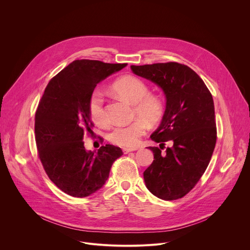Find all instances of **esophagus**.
I'll return each instance as SVG.
<instances>
[{
  "mask_svg": "<svg viewBox=\"0 0 250 250\" xmlns=\"http://www.w3.org/2000/svg\"><path fill=\"white\" fill-rule=\"evenodd\" d=\"M136 150H137V148H124V149H123V152H124L125 154H127V153H129V152L136 151Z\"/></svg>",
  "mask_w": 250,
  "mask_h": 250,
  "instance_id": "34e87169",
  "label": "esophagus"
}]
</instances>
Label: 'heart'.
Returning <instances> with one entry per match:
<instances>
[{"label":"heart","mask_w":250,"mask_h":250,"mask_svg":"<svg viewBox=\"0 0 250 250\" xmlns=\"http://www.w3.org/2000/svg\"><path fill=\"white\" fill-rule=\"evenodd\" d=\"M114 93L125 99L133 105L134 117H139L129 125H118L109 133V140L121 147H135L139 144L140 138L145 134L148 124L153 125L159 122L164 113V102L161 96L149 93L146 83L135 75H124L118 78L111 86ZM89 114L92 121L99 126H106L109 124L105 108L103 93L94 90L88 102Z\"/></svg>","instance_id":"heart-1"}]
</instances>
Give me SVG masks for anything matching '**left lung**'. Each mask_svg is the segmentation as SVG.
<instances>
[{
  "label": "left lung",
  "instance_id": "8db88e82",
  "mask_svg": "<svg viewBox=\"0 0 250 250\" xmlns=\"http://www.w3.org/2000/svg\"><path fill=\"white\" fill-rule=\"evenodd\" d=\"M130 68L155 82L167 98L162 123L150 136L160 147H149L154 160L143 173L145 185L163 200H177L199 182L216 145L212 94L200 76L183 63L157 62ZM167 141L173 145L162 152Z\"/></svg>",
  "mask_w": 250,
  "mask_h": 250
}]
</instances>
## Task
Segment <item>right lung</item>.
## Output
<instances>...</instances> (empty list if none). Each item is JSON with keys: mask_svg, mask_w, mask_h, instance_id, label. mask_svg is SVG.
<instances>
[{"mask_svg": "<svg viewBox=\"0 0 250 250\" xmlns=\"http://www.w3.org/2000/svg\"><path fill=\"white\" fill-rule=\"evenodd\" d=\"M126 63L75 60L48 83L35 113L38 157L49 179L64 193L86 197L100 189L113 163L124 153L106 144L97 152L86 151L85 135L94 124L88 109L98 83Z\"/></svg>", "mask_w": 250, "mask_h": 250, "instance_id": "right-lung-1", "label": "right lung"}]
</instances>
